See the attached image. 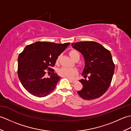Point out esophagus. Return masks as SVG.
Listing matches in <instances>:
<instances>
[{"instance_id": "obj_1", "label": "esophagus", "mask_w": 131, "mask_h": 131, "mask_svg": "<svg viewBox=\"0 0 131 131\" xmlns=\"http://www.w3.org/2000/svg\"><path fill=\"white\" fill-rule=\"evenodd\" d=\"M69 81H70V82L73 83H75V82H76L75 80H71V79H69Z\"/></svg>"}]
</instances>
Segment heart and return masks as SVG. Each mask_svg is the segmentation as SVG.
I'll return each instance as SVG.
<instances>
[{
    "label": "heart",
    "instance_id": "1",
    "mask_svg": "<svg viewBox=\"0 0 131 131\" xmlns=\"http://www.w3.org/2000/svg\"><path fill=\"white\" fill-rule=\"evenodd\" d=\"M69 55L73 60H75L77 57H79V54L77 50L72 49L69 52ZM59 61V57H58L57 62ZM77 71L74 69L67 68H62L58 71V74L60 76L65 78L67 79H73L76 75Z\"/></svg>",
    "mask_w": 131,
    "mask_h": 131
}]
</instances>
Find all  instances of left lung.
Instances as JSON below:
<instances>
[{
  "instance_id": "8db88e82",
  "label": "left lung",
  "mask_w": 131,
  "mask_h": 131,
  "mask_svg": "<svg viewBox=\"0 0 131 131\" xmlns=\"http://www.w3.org/2000/svg\"><path fill=\"white\" fill-rule=\"evenodd\" d=\"M71 45L81 53L85 60L82 73L85 79L79 80L83 88L78 93L84 100L99 98L107 91L112 83L115 69L112 54L95 41H79Z\"/></svg>"
}]
</instances>
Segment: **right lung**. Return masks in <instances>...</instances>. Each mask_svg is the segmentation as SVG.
<instances>
[{
  "label": "right lung",
  "instance_id": "1",
  "mask_svg": "<svg viewBox=\"0 0 131 131\" xmlns=\"http://www.w3.org/2000/svg\"><path fill=\"white\" fill-rule=\"evenodd\" d=\"M70 43L37 41L26 46L18 58L17 74L25 89L33 96H47L56 87L61 77L52 69L58 57ZM52 73L46 78L47 72Z\"/></svg>",
  "mask_w": 131,
  "mask_h": 131
}]
</instances>
